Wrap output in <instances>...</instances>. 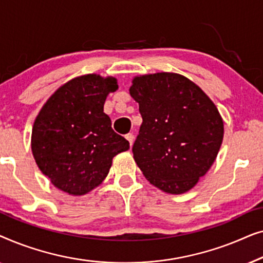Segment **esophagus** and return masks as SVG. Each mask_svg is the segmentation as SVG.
Wrapping results in <instances>:
<instances>
[{
  "instance_id": "esophagus-1",
  "label": "esophagus",
  "mask_w": 263,
  "mask_h": 263,
  "mask_svg": "<svg viewBox=\"0 0 263 263\" xmlns=\"http://www.w3.org/2000/svg\"><path fill=\"white\" fill-rule=\"evenodd\" d=\"M125 139L128 140L129 145H130V147H132L133 146V142H134V135H133L132 133H129V134L125 135Z\"/></svg>"
}]
</instances>
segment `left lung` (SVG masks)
Instances as JSON below:
<instances>
[{"instance_id":"8db88e82","label":"left lung","mask_w":263,"mask_h":263,"mask_svg":"<svg viewBox=\"0 0 263 263\" xmlns=\"http://www.w3.org/2000/svg\"><path fill=\"white\" fill-rule=\"evenodd\" d=\"M129 93L142 116L133 146L135 163L151 184L183 194L207 174L220 149L224 122L210 97L177 73L135 77Z\"/></svg>"}]
</instances>
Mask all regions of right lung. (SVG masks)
<instances>
[{"instance_id":"obj_1","label":"right lung","mask_w":263,"mask_h":263,"mask_svg":"<svg viewBox=\"0 0 263 263\" xmlns=\"http://www.w3.org/2000/svg\"><path fill=\"white\" fill-rule=\"evenodd\" d=\"M117 88L114 77L81 75L57 88L39 111L32 154L57 189L73 196L88 194L106 178L114 157L129 149L104 112L106 97Z\"/></svg>"}]
</instances>
